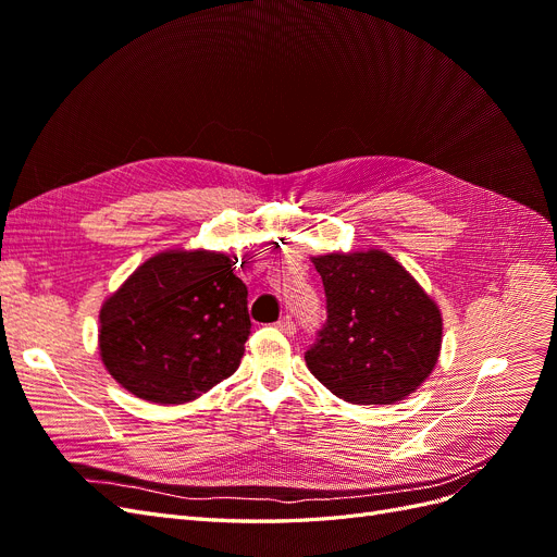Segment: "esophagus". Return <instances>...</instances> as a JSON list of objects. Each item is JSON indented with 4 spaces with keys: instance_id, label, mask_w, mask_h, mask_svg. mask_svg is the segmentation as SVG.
I'll use <instances>...</instances> for the list:
<instances>
[{
    "instance_id": "obj_1",
    "label": "esophagus",
    "mask_w": 557,
    "mask_h": 557,
    "mask_svg": "<svg viewBox=\"0 0 557 557\" xmlns=\"http://www.w3.org/2000/svg\"><path fill=\"white\" fill-rule=\"evenodd\" d=\"M276 325H278V330L285 332V334H295V323H293L290 315H283Z\"/></svg>"
}]
</instances>
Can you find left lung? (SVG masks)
I'll return each instance as SVG.
<instances>
[{
	"instance_id": "left-lung-1",
	"label": "left lung",
	"mask_w": 557,
	"mask_h": 557,
	"mask_svg": "<svg viewBox=\"0 0 557 557\" xmlns=\"http://www.w3.org/2000/svg\"><path fill=\"white\" fill-rule=\"evenodd\" d=\"M327 320L305 352L309 372L350 404L409 397L440 360L442 311L395 258L379 248L313 258Z\"/></svg>"
}]
</instances>
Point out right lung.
<instances>
[{"instance_id": "right-lung-1", "label": "right lung", "mask_w": 557, "mask_h": 557, "mask_svg": "<svg viewBox=\"0 0 557 557\" xmlns=\"http://www.w3.org/2000/svg\"><path fill=\"white\" fill-rule=\"evenodd\" d=\"M213 250L146 260L99 311V356L125 391L183 404L232 376L250 334L248 290Z\"/></svg>"}]
</instances>
